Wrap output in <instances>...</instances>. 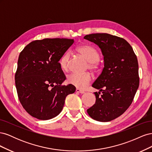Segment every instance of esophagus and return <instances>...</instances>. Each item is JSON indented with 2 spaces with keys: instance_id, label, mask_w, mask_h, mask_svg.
Listing matches in <instances>:
<instances>
[{
  "instance_id": "34e87169",
  "label": "esophagus",
  "mask_w": 152,
  "mask_h": 152,
  "mask_svg": "<svg viewBox=\"0 0 152 152\" xmlns=\"http://www.w3.org/2000/svg\"><path fill=\"white\" fill-rule=\"evenodd\" d=\"M76 92H77V93H80V94L85 93V92L83 90H81V89H80L79 88H77L76 89Z\"/></svg>"
}]
</instances>
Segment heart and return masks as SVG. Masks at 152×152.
Segmentation results:
<instances>
[{"label": "heart", "mask_w": 152, "mask_h": 152, "mask_svg": "<svg viewBox=\"0 0 152 152\" xmlns=\"http://www.w3.org/2000/svg\"><path fill=\"white\" fill-rule=\"evenodd\" d=\"M77 52L86 58L89 62V68L92 70H96L99 67L98 61L99 54L98 50L88 44H82L77 49ZM70 55L66 52L63 54L59 59V65L63 71H68L69 69ZM92 80V77L89 73H72L68 77V83L75 86L77 88L84 89Z\"/></svg>", "instance_id": "1"}]
</instances>
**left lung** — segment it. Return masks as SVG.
Here are the masks:
<instances>
[{"label":"left lung","instance_id":"left-lung-1","mask_svg":"<svg viewBox=\"0 0 152 152\" xmlns=\"http://www.w3.org/2000/svg\"><path fill=\"white\" fill-rule=\"evenodd\" d=\"M102 50L104 68L92 85L96 103L87 109L89 115L99 122H109L121 116L131 104L138 89V63L132 48L127 41L108 34L86 35Z\"/></svg>","mask_w":152,"mask_h":152}]
</instances>
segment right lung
Masks as SVG:
<instances>
[{
  "mask_svg": "<svg viewBox=\"0 0 152 152\" xmlns=\"http://www.w3.org/2000/svg\"><path fill=\"white\" fill-rule=\"evenodd\" d=\"M73 39H44L30 42L20 53L15 74L18 98L30 115L49 120L61 112L75 87L62 86L66 77L59 61Z\"/></svg>",
  "mask_w": 152,
  "mask_h": 152,
  "instance_id": "1",
  "label": "right lung"
}]
</instances>
